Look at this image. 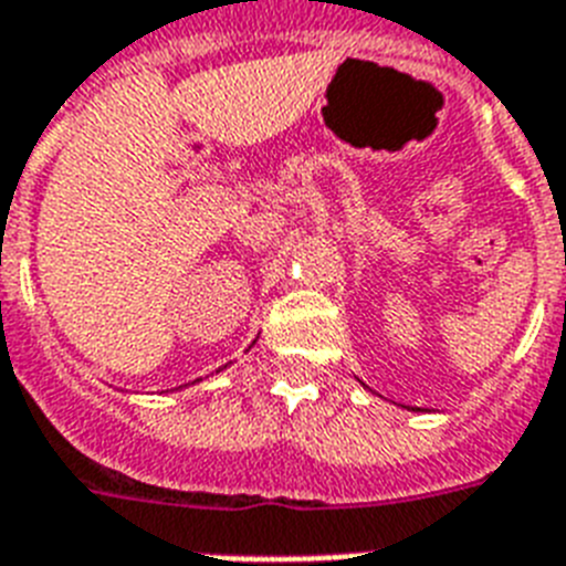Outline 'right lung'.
Wrapping results in <instances>:
<instances>
[{
  "mask_svg": "<svg viewBox=\"0 0 566 566\" xmlns=\"http://www.w3.org/2000/svg\"><path fill=\"white\" fill-rule=\"evenodd\" d=\"M218 371H220V369H218Z\"/></svg>",
  "mask_w": 566,
  "mask_h": 566,
  "instance_id": "obj_1",
  "label": "right lung"
}]
</instances>
